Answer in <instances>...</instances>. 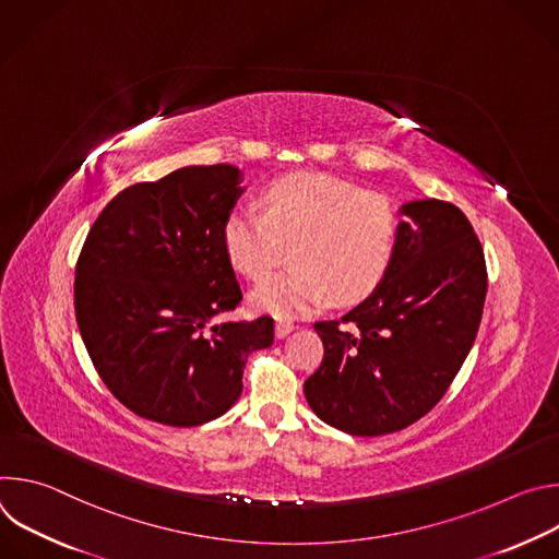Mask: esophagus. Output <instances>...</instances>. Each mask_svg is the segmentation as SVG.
Returning <instances> with one entry per match:
<instances>
[{
	"label": "esophagus",
	"mask_w": 559,
	"mask_h": 559,
	"mask_svg": "<svg viewBox=\"0 0 559 559\" xmlns=\"http://www.w3.org/2000/svg\"><path fill=\"white\" fill-rule=\"evenodd\" d=\"M292 330H294V323H289V321H276V328H274L276 338H285Z\"/></svg>",
	"instance_id": "1"
}]
</instances>
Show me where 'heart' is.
I'll return each mask as SVG.
<instances>
[{"label": "heart", "instance_id": "obj_1", "mask_svg": "<svg viewBox=\"0 0 559 559\" xmlns=\"http://www.w3.org/2000/svg\"><path fill=\"white\" fill-rule=\"evenodd\" d=\"M261 205H236L223 223L225 254L250 281H262L290 248L293 265L250 294L257 311L289 318L328 298L349 305L384 278L401 227L389 197L298 173L272 181Z\"/></svg>", "mask_w": 559, "mask_h": 559}]
</instances>
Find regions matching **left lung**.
Here are the masks:
<instances>
[{
  "mask_svg": "<svg viewBox=\"0 0 559 559\" xmlns=\"http://www.w3.org/2000/svg\"><path fill=\"white\" fill-rule=\"evenodd\" d=\"M393 261L376 292L318 321L323 362L305 380L313 414L352 436H384L427 416L468 356L487 298L480 238L460 207H403Z\"/></svg>",
  "mask_w": 559,
  "mask_h": 559,
  "instance_id": "8db88e82",
  "label": "left lung"
}]
</instances>
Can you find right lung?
Returning a JSON list of instances; mask_svg holds the SVG:
<instances>
[{
  "mask_svg": "<svg viewBox=\"0 0 559 559\" xmlns=\"http://www.w3.org/2000/svg\"><path fill=\"white\" fill-rule=\"evenodd\" d=\"M241 194L234 166H188L121 190L74 267V313L91 360L139 418L197 427L243 391L248 356L274 343L270 316L218 323L243 300L223 248Z\"/></svg>",
  "mask_w": 559,
  "mask_h": 559,
  "instance_id": "add662e5",
  "label": "right lung"
}]
</instances>
